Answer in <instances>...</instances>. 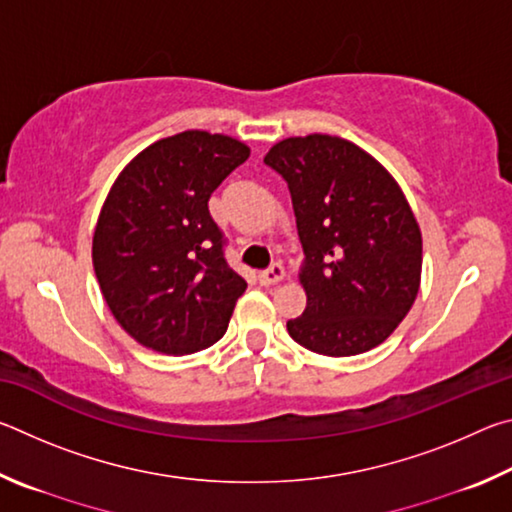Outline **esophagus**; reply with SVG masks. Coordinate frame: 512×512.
<instances>
[{
    "instance_id": "obj_1",
    "label": "esophagus",
    "mask_w": 512,
    "mask_h": 512,
    "mask_svg": "<svg viewBox=\"0 0 512 512\" xmlns=\"http://www.w3.org/2000/svg\"><path fill=\"white\" fill-rule=\"evenodd\" d=\"M284 277V268L280 262H273L271 266L266 268V271L259 273V284H264V287H268V284H275L280 282Z\"/></svg>"
}]
</instances>
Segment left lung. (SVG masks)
<instances>
[{"label": "left lung", "mask_w": 512, "mask_h": 512, "mask_svg": "<svg viewBox=\"0 0 512 512\" xmlns=\"http://www.w3.org/2000/svg\"><path fill=\"white\" fill-rule=\"evenodd\" d=\"M289 185L305 268L307 307L291 339L325 357L384 343L420 287L422 237L409 203L381 164L332 135L289 137L266 153Z\"/></svg>", "instance_id": "left-lung-1"}]
</instances>
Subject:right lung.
I'll use <instances>...</instances> for the list:
<instances>
[{
    "instance_id": "add662e5",
    "label": "right lung",
    "mask_w": 512,
    "mask_h": 512,
    "mask_svg": "<svg viewBox=\"0 0 512 512\" xmlns=\"http://www.w3.org/2000/svg\"><path fill=\"white\" fill-rule=\"evenodd\" d=\"M228 135L185 131L144 149L103 203L92 262L112 316L144 348L192 354L228 329L246 280L207 201L248 160Z\"/></svg>"
}]
</instances>
